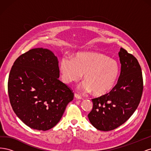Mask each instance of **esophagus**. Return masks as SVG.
<instances>
[{
  "instance_id": "34e87169",
  "label": "esophagus",
  "mask_w": 151,
  "mask_h": 151,
  "mask_svg": "<svg viewBox=\"0 0 151 151\" xmlns=\"http://www.w3.org/2000/svg\"><path fill=\"white\" fill-rule=\"evenodd\" d=\"M74 96H75V98H76V99H83V98H82V96H80L79 94H74Z\"/></svg>"
}]
</instances>
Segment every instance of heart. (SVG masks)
<instances>
[{"label":"heart","instance_id":"heart-1","mask_svg":"<svg viewBox=\"0 0 151 151\" xmlns=\"http://www.w3.org/2000/svg\"><path fill=\"white\" fill-rule=\"evenodd\" d=\"M62 78L65 84L79 81L83 74L86 81L82 88L86 92L93 91L96 96H103L115 86L120 73L118 62L103 54L80 52L73 60L63 58L60 62Z\"/></svg>","mask_w":151,"mask_h":151}]
</instances>
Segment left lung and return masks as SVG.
<instances>
[{
	"label": "left lung",
	"instance_id": "obj_1",
	"mask_svg": "<svg viewBox=\"0 0 151 151\" xmlns=\"http://www.w3.org/2000/svg\"><path fill=\"white\" fill-rule=\"evenodd\" d=\"M121 71L117 84L109 93L92 99L93 107L89 120L96 129L110 131L123 124L133 115L143 91L141 67L137 58L120 48Z\"/></svg>",
	"mask_w": 151,
	"mask_h": 151
}]
</instances>
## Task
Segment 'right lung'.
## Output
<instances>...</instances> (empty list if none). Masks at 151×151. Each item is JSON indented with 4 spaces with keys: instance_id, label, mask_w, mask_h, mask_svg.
Segmentation results:
<instances>
[{
    "instance_id": "right-lung-1",
    "label": "right lung",
    "mask_w": 151,
    "mask_h": 151,
    "mask_svg": "<svg viewBox=\"0 0 151 151\" xmlns=\"http://www.w3.org/2000/svg\"><path fill=\"white\" fill-rule=\"evenodd\" d=\"M58 62L50 50L33 48L18 57L8 79V94L14 111L31 129L46 131L55 126L68 103L71 89L58 79Z\"/></svg>"
}]
</instances>
